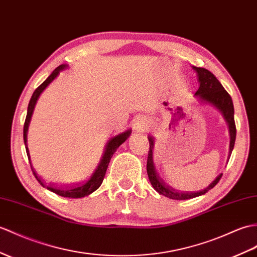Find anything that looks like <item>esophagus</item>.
I'll return each instance as SVG.
<instances>
[{
  "instance_id": "obj_1",
  "label": "esophagus",
  "mask_w": 257,
  "mask_h": 257,
  "mask_svg": "<svg viewBox=\"0 0 257 257\" xmlns=\"http://www.w3.org/2000/svg\"><path fill=\"white\" fill-rule=\"evenodd\" d=\"M135 129L138 131V133H145V131L148 129V124L146 122H143V120H139L136 122Z\"/></svg>"
}]
</instances>
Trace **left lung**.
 <instances>
[{"label":"left lung","instance_id":"8db88e82","mask_svg":"<svg viewBox=\"0 0 257 257\" xmlns=\"http://www.w3.org/2000/svg\"><path fill=\"white\" fill-rule=\"evenodd\" d=\"M193 69L196 71L197 74H198V81H199V88L198 91L195 93V95L198 98H200L201 101L204 103L211 104L214 107L222 112V115L225 119V121L229 124V133H230V150H229V157L231 156L232 150L234 148V142H235V137H236V128H235V122H234V108H233V103H232V98L229 95V93L225 91L224 87L221 85V83L218 81V79L214 76L210 71L204 68H197L193 67ZM149 142H150V149H149L148 153V161H147V172L149 180L153 186V188L157 190V192L161 195L168 197L170 199H175V200H185V199H190L195 198V197H198L206 194L208 190L213 188L218 182L221 178L222 174H220L216 177L209 186L207 188L200 190V192L197 193H187V192H177L174 188L170 187L169 185H166L162 178H161L158 174V172L154 168L153 164V152L152 149L154 146V139L152 137H148Z\"/></svg>","mask_w":257,"mask_h":257}]
</instances>
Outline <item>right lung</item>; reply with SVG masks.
Listing matches in <instances>:
<instances>
[{
	"mask_svg": "<svg viewBox=\"0 0 257 257\" xmlns=\"http://www.w3.org/2000/svg\"><path fill=\"white\" fill-rule=\"evenodd\" d=\"M65 68H68V65H65V64L59 65V67L53 70V72L49 76H48V79L44 83H41V84L37 88H36L35 92L33 93V96L31 98V100H29V104H28V109H27V116H26V119H25V123H24V142H25L27 157H28V160H29V163H31L33 174L35 175L36 180H37L40 183L41 186L46 187L47 189H49L50 192L55 193L59 196L68 197V198H82V197H85V196H88L89 194H92L93 192H95V190H96L100 186L101 183H103V180L105 177L106 171H107V168H108L109 161L112 157V154L116 152V150L119 148V146H121L122 143L129 138V136L131 134V130L128 129L127 131H124V133H122V134L117 135L116 137L111 138L108 142H107L104 154H103V157H101V159L99 161L96 170L94 171V173L91 175V177H89L85 183H83L81 185H77V186H72V187H69V186L68 187H55V186H52L51 184L48 185V186H47V185H45L44 182L40 180V177L37 175V173H36V171L34 170L32 162H31V157H29V151H28V147H27V131H28L29 122H31V118H32V115H33L35 105H36V103H37V99L39 97V95L43 93L44 89L48 85H49L53 80L56 79V77L59 74V72H60V71H62V70H64Z\"/></svg>",
	"mask_w": 257,
	"mask_h": 257,
	"instance_id": "1",
	"label": "right lung"
}]
</instances>
